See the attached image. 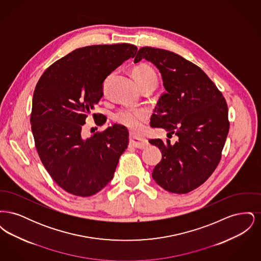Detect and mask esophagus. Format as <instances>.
I'll use <instances>...</instances> for the list:
<instances>
[{
	"mask_svg": "<svg viewBox=\"0 0 261 261\" xmlns=\"http://www.w3.org/2000/svg\"><path fill=\"white\" fill-rule=\"evenodd\" d=\"M130 144L136 148V149H145L148 146V141L143 138H138V137H130Z\"/></svg>",
	"mask_w": 261,
	"mask_h": 261,
	"instance_id": "1",
	"label": "esophagus"
}]
</instances>
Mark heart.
<instances>
[{
	"label": "heart",
	"instance_id": "b5f03b06",
	"mask_svg": "<svg viewBox=\"0 0 261 261\" xmlns=\"http://www.w3.org/2000/svg\"><path fill=\"white\" fill-rule=\"evenodd\" d=\"M132 75L138 86H142L149 82H156L158 76L155 71L147 63H140L132 69ZM146 118V114L143 111L125 109L116 113L115 120L120 124L124 125L130 130L137 131L141 128L143 120Z\"/></svg>",
	"mask_w": 261,
	"mask_h": 261
}]
</instances>
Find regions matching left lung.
Returning <instances> with one entry per match:
<instances>
[{
    "label": "left lung",
    "instance_id": "left-lung-1",
    "mask_svg": "<svg viewBox=\"0 0 261 261\" xmlns=\"http://www.w3.org/2000/svg\"><path fill=\"white\" fill-rule=\"evenodd\" d=\"M145 59L162 76L166 92L159 99L150 126L165 129L178 141L151 139L162 161L151 173L164 190L187 194L203 184L221 160L229 132L228 107L210 77L198 65L169 50L141 48L134 62Z\"/></svg>",
    "mask_w": 261,
    "mask_h": 261
}]
</instances>
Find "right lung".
<instances>
[{
  "mask_svg": "<svg viewBox=\"0 0 261 261\" xmlns=\"http://www.w3.org/2000/svg\"><path fill=\"white\" fill-rule=\"evenodd\" d=\"M137 50L126 43L79 48L54 62L38 81L30 116L35 147L53 180L71 195L90 197L103 189L127 149L123 125L89 138L82 136V126L102 97L106 78Z\"/></svg>",
  "mask_w": 261,
  "mask_h": 261,
  "instance_id": "right-lung-1",
  "label": "right lung"
}]
</instances>
